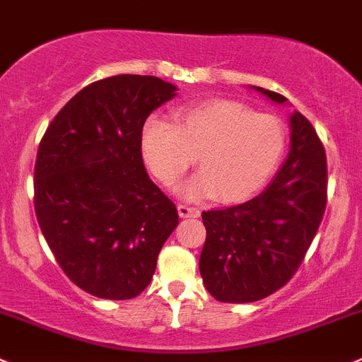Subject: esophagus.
<instances>
[{"instance_id":"1","label":"esophagus","mask_w":362,"mask_h":362,"mask_svg":"<svg viewBox=\"0 0 362 362\" xmlns=\"http://www.w3.org/2000/svg\"><path fill=\"white\" fill-rule=\"evenodd\" d=\"M177 212H180L181 218H199L200 216V209L188 206V204H180L177 206Z\"/></svg>"}]
</instances>
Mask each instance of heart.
I'll return each mask as SVG.
<instances>
[{
  "instance_id": "obj_1",
  "label": "heart",
  "mask_w": 362,
  "mask_h": 362,
  "mask_svg": "<svg viewBox=\"0 0 362 362\" xmlns=\"http://www.w3.org/2000/svg\"><path fill=\"white\" fill-rule=\"evenodd\" d=\"M174 124L150 118L141 148L163 186L182 177L195 158L200 173L185 186L189 197L244 202L270 180L286 150V130L277 117L252 113L235 100L211 99L181 107Z\"/></svg>"
}]
</instances>
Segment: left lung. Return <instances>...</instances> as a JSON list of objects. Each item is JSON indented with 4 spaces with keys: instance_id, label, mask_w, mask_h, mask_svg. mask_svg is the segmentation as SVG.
Returning <instances> with one entry per match:
<instances>
[{
    "instance_id": "left-lung-1",
    "label": "left lung",
    "mask_w": 362,
    "mask_h": 362,
    "mask_svg": "<svg viewBox=\"0 0 362 362\" xmlns=\"http://www.w3.org/2000/svg\"><path fill=\"white\" fill-rule=\"evenodd\" d=\"M275 103L284 95L259 88ZM327 202V160L314 125L291 115V151L267 189L255 199L202 212L206 244L200 275L223 303L270 296L296 274L317 233Z\"/></svg>"
}]
</instances>
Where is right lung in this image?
Wrapping results in <instances>:
<instances>
[{
  "label": "right lung",
  "instance_id": "add662e5",
  "mask_svg": "<svg viewBox=\"0 0 362 362\" xmlns=\"http://www.w3.org/2000/svg\"><path fill=\"white\" fill-rule=\"evenodd\" d=\"M174 95L176 87L156 76L104 78L81 88L40 141L36 219L62 272L92 296L143 293L180 223L141 153L144 122Z\"/></svg>",
  "mask_w": 362,
  "mask_h": 362
}]
</instances>
